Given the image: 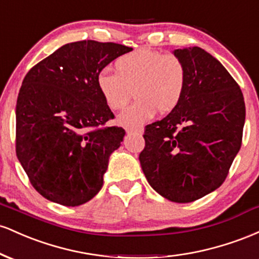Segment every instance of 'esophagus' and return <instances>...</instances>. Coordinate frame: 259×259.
Returning a JSON list of instances; mask_svg holds the SVG:
<instances>
[{
	"mask_svg": "<svg viewBox=\"0 0 259 259\" xmlns=\"http://www.w3.org/2000/svg\"><path fill=\"white\" fill-rule=\"evenodd\" d=\"M125 132L127 135L129 134H142V130L138 129V127H125Z\"/></svg>",
	"mask_w": 259,
	"mask_h": 259,
	"instance_id": "obj_1",
	"label": "esophagus"
}]
</instances>
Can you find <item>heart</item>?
<instances>
[{
    "mask_svg": "<svg viewBox=\"0 0 259 259\" xmlns=\"http://www.w3.org/2000/svg\"><path fill=\"white\" fill-rule=\"evenodd\" d=\"M97 90L112 111H121L120 124L138 127L150 121L157 112H173L183 100L187 86V70L178 56L150 49H139L115 59L114 74L101 72Z\"/></svg>",
    "mask_w": 259,
    "mask_h": 259,
    "instance_id": "b5f03b06",
    "label": "heart"
}]
</instances>
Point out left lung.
Wrapping results in <instances>:
<instances>
[{"label":"left lung","mask_w":259,"mask_h":259,"mask_svg":"<svg viewBox=\"0 0 259 259\" xmlns=\"http://www.w3.org/2000/svg\"><path fill=\"white\" fill-rule=\"evenodd\" d=\"M187 70L180 105L145 126L139 159L153 190L189 203L224 183L240 151L245 124L241 89L221 62L201 47L175 50Z\"/></svg>","instance_id":"left-lung-1"}]
</instances>
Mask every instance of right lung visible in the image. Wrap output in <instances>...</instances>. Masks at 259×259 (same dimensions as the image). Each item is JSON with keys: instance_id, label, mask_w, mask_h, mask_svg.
Wrapping results in <instances>:
<instances>
[{"instance_id": "1", "label": "right lung", "mask_w": 259, "mask_h": 259, "mask_svg": "<svg viewBox=\"0 0 259 259\" xmlns=\"http://www.w3.org/2000/svg\"><path fill=\"white\" fill-rule=\"evenodd\" d=\"M114 42L82 40L59 47L23 80L16 107V152L34 189L67 207L86 203L102 189L111 153L125 130L114 119L96 78L132 51Z\"/></svg>"}]
</instances>
